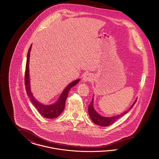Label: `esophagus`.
I'll return each mask as SVG.
<instances>
[{"instance_id":"1","label":"esophagus","mask_w":159,"mask_h":159,"mask_svg":"<svg viewBox=\"0 0 159 159\" xmlns=\"http://www.w3.org/2000/svg\"><path fill=\"white\" fill-rule=\"evenodd\" d=\"M93 80L92 79V76L90 74H88V73H86L85 74L84 76L83 77V79H82V80H83V82H91Z\"/></svg>"}]
</instances>
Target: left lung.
Returning a JSON list of instances; mask_svg holds the SVG:
<instances>
[{
    "label": "left lung",
    "mask_w": 159,
    "mask_h": 159,
    "mask_svg": "<svg viewBox=\"0 0 159 159\" xmlns=\"http://www.w3.org/2000/svg\"><path fill=\"white\" fill-rule=\"evenodd\" d=\"M137 98L135 100L134 102L132 104V105L129 107L126 111L123 112L122 113L112 116V117H105L100 115L98 113L96 110H95L93 107V98L92 99L91 104L88 107V112H89V117L95 124L99 125L100 126H108L111 125H112L114 122L117 121L118 119H119L122 116L125 115L126 114L128 113L129 111L130 110V109L134 107L136 102Z\"/></svg>",
    "instance_id": "obj_1"
}]
</instances>
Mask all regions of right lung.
Returning a JSON list of instances; mask_svg holds the SVG:
<instances>
[{
    "label": "right lung",
    "mask_w": 159,
    "mask_h": 159,
    "mask_svg": "<svg viewBox=\"0 0 159 159\" xmlns=\"http://www.w3.org/2000/svg\"><path fill=\"white\" fill-rule=\"evenodd\" d=\"M32 44L31 45L27 57V62L25 67V86L27 94L29 98L30 99L31 102L38 110L39 113L41 114L42 116L46 119H54L58 117L64 111L66 104V100L68 96V92L70 89L76 85L79 82L80 79L69 83L62 92L59 98L55 103L46 105L39 102L33 95V93L31 91L30 81V75H29V60H30V53L31 49Z\"/></svg>",
    "instance_id": "obj_1"
}]
</instances>
